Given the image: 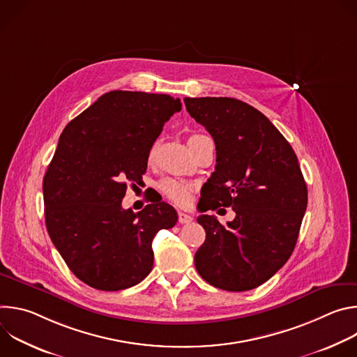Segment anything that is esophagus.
Segmentation results:
<instances>
[{
  "label": "esophagus",
  "mask_w": 357,
  "mask_h": 357,
  "mask_svg": "<svg viewBox=\"0 0 357 357\" xmlns=\"http://www.w3.org/2000/svg\"><path fill=\"white\" fill-rule=\"evenodd\" d=\"M178 218H179V223L181 225H186V223H190L193 220V218L185 212H178Z\"/></svg>",
  "instance_id": "1"
}]
</instances>
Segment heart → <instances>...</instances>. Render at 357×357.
Listing matches in <instances>:
<instances>
[{
    "instance_id": "heart-1",
    "label": "heart",
    "mask_w": 357,
    "mask_h": 357,
    "mask_svg": "<svg viewBox=\"0 0 357 357\" xmlns=\"http://www.w3.org/2000/svg\"><path fill=\"white\" fill-rule=\"evenodd\" d=\"M199 137H203V135H199V134H193L189 137L188 141L190 139H195V138H199ZM155 151V146H152L151 149V155L154 154ZM160 190L169 199L172 200L174 203H176V205L179 206H185L189 203L190 200V193H192V189L193 186L185 181H181V179H175V178H165L160 182Z\"/></svg>"
}]
</instances>
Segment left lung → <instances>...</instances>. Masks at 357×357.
<instances>
[{
    "mask_svg": "<svg viewBox=\"0 0 357 357\" xmlns=\"http://www.w3.org/2000/svg\"><path fill=\"white\" fill-rule=\"evenodd\" d=\"M190 117L216 144V167L202 189L200 212H236L227 226L200 215L206 240L195 254L199 275L240 292L270 280L291 257L308 189L289 142L257 109L231 97H185Z\"/></svg>",
    "mask_w": 357,
    "mask_h": 357,
    "instance_id": "1",
    "label": "left lung"
}]
</instances>
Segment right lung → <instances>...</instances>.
Returning <instances> with one entry per match:
<instances>
[{
    "mask_svg": "<svg viewBox=\"0 0 357 357\" xmlns=\"http://www.w3.org/2000/svg\"><path fill=\"white\" fill-rule=\"evenodd\" d=\"M169 94L114 90L61 134L43 178L45 223L70 271L100 291L137 285L152 270V238L178 222L165 202L123 209L127 183L142 181L152 144L181 112Z\"/></svg>",
    "mask_w": 357,
    "mask_h": 357,
    "instance_id": "1",
    "label": "right lung"
}]
</instances>
